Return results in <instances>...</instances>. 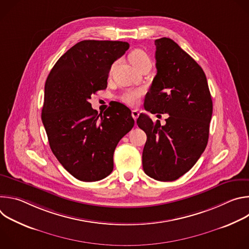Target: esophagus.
Masks as SVG:
<instances>
[{
    "instance_id": "obj_1",
    "label": "esophagus",
    "mask_w": 249,
    "mask_h": 249,
    "mask_svg": "<svg viewBox=\"0 0 249 249\" xmlns=\"http://www.w3.org/2000/svg\"><path fill=\"white\" fill-rule=\"evenodd\" d=\"M139 115H140V113L138 110H132V117L134 118V120H137Z\"/></svg>"
}]
</instances>
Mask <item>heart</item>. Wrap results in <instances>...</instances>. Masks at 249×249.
I'll return each instance as SVG.
<instances>
[{
	"instance_id": "1",
	"label": "heart",
	"mask_w": 249,
	"mask_h": 249,
	"mask_svg": "<svg viewBox=\"0 0 249 249\" xmlns=\"http://www.w3.org/2000/svg\"><path fill=\"white\" fill-rule=\"evenodd\" d=\"M129 58H130V62L132 63V65L137 68L139 65H141L142 63L144 62H147V61H150V57L148 56V54L142 49H135L133 50L130 55H129ZM144 93V90L143 89H127L125 91H123L120 95H119V98L126 104L130 105V106H134L136 105L141 96L143 95Z\"/></svg>"
}]
</instances>
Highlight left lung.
Listing matches in <instances>:
<instances>
[{
  "mask_svg": "<svg viewBox=\"0 0 249 249\" xmlns=\"http://www.w3.org/2000/svg\"><path fill=\"white\" fill-rule=\"evenodd\" d=\"M157 75L145 97V109L166 113L165 125L141 113L138 126L147 134L143 168L159 181H173L192 168L206 149L213 102L206 75L172 39L155 41Z\"/></svg>",
  "mask_w": 249,
  "mask_h": 249,
  "instance_id": "1",
  "label": "left lung"
}]
</instances>
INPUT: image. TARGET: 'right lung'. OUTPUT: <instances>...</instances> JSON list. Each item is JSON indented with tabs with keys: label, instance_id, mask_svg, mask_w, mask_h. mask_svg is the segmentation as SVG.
I'll use <instances>...</instances> for the list:
<instances>
[{
	"label": "right lung",
	"instance_id": "right-lung-1",
	"mask_svg": "<svg viewBox=\"0 0 249 249\" xmlns=\"http://www.w3.org/2000/svg\"><path fill=\"white\" fill-rule=\"evenodd\" d=\"M128 48L123 41H81L59 58L46 80L41 119L50 148L81 181H98L112 172L114 150L134 126L126 105L116 102L97 115L89 101L107 88L111 65Z\"/></svg>",
	"mask_w": 249,
	"mask_h": 249
}]
</instances>
